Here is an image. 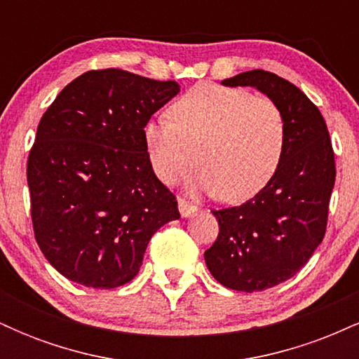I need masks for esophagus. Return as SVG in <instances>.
Here are the masks:
<instances>
[{
    "label": "esophagus",
    "instance_id": "34e87169",
    "mask_svg": "<svg viewBox=\"0 0 359 359\" xmlns=\"http://www.w3.org/2000/svg\"><path fill=\"white\" fill-rule=\"evenodd\" d=\"M179 211H180V214H182V217H191L197 212V208L196 205L189 204L187 201L179 199Z\"/></svg>",
    "mask_w": 359,
    "mask_h": 359
}]
</instances>
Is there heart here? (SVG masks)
<instances>
[{
    "label": "heart",
    "instance_id": "heart-1",
    "mask_svg": "<svg viewBox=\"0 0 359 359\" xmlns=\"http://www.w3.org/2000/svg\"><path fill=\"white\" fill-rule=\"evenodd\" d=\"M170 116L143 126L148 162L160 182H177L194 163L196 151L199 170L192 189L241 203L262 191L282 162L287 123L270 97L199 84L172 104Z\"/></svg>",
    "mask_w": 359,
    "mask_h": 359
}]
</instances>
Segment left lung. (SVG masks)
I'll return each mask as SVG.
<instances>
[{
  "label": "left lung",
  "mask_w": 359,
  "mask_h": 359,
  "mask_svg": "<svg viewBox=\"0 0 359 359\" xmlns=\"http://www.w3.org/2000/svg\"><path fill=\"white\" fill-rule=\"evenodd\" d=\"M222 86H251L283 111L287 140L271 180L245 204L212 211L217 240L205 265L221 285L262 292L294 277L323 241L336 180L327 126L306 94L262 69L241 72Z\"/></svg>",
  "instance_id": "left-lung-1"
}]
</instances>
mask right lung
I'll list each match as a JSON object with an SVG mask.
<instances>
[{"mask_svg": "<svg viewBox=\"0 0 359 359\" xmlns=\"http://www.w3.org/2000/svg\"><path fill=\"white\" fill-rule=\"evenodd\" d=\"M179 90L175 81L102 69L74 79L45 111L27 163L32 222L65 278L125 285L156 229L180 217L143 143L145 123Z\"/></svg>", "mask_w": 359, "mask_h": 359, "instance_id": "right-lung-1", "label": "right lung"}]
</instances>
